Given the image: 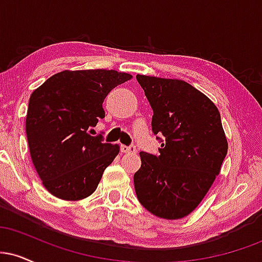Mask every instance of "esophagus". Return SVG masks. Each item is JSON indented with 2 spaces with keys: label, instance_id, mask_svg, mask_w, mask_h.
<instances>
[{
  "label": "esophagus",
  "instance_id": "1",
  "mask_svg": "<svg viewBox=\"0 0 262 262\" xmlns=\"http://www.w3.org/2000/svg\"><path fill=\"white\" fill-rule=\"evenodd\" d=\"M121 150H122V152H135V151H137V150H135V146L134 145H129V146L122 145L121 146Z\"/></svg>",
  "mask_w": 262,
  "mask_h": 262
}]
</instances>
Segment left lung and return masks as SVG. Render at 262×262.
Here are the masks:
<instances>
[{"label": "left lung", "mask_w": 262, "mask_h": 262, "mask_svg": "<svg viewBox=\"0 0 262 262\" xmlns=\"http://www.w3.org/2000/svg\"><path fill=\"white\" fill-rule=\"evenodd\" d=\"M152 108L159 155L140 151L134 187L141 206L159 218L180 219L201 203L228 151L215 104L182 80L137 75Z\"/></svg>", "instance_id": "left-lung-1"}]
</instances>
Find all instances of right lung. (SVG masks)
<instances>
[{
    "mask_svg": "<svg viewBox=\"0 0 262 262\" xmlns=\"http://www.w3.org/2000/svg\"><path fill=\"white\" fill-rule=\"evenodd\" d=\"M116 70H65L49 77L29 98L26 133L32 161L44 187L65 201L97 188L118 144L103 143L91 128L104 118V98L132 79Z\"/></svg>",
    "mask_w": 262,
    "mask_h": 262,
    "instance_id": "add662e5",
    "label": "right lung"
}]
</instances>
